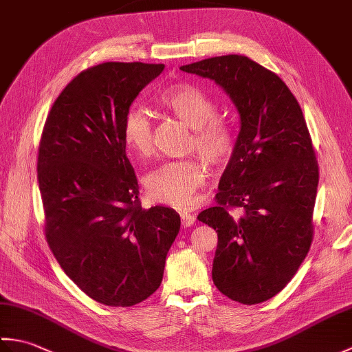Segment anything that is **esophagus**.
Listing matches in <instances>:
<instances>
[{"label": "esophagus", "instance_id": "1", "mask_svg": "<svg viewBox=\"0 0 352 352\" xmlns=\"http://www.w3.org/2000/svg\"><path fill=\"white\" fill-rule=\"evenodd\" d=\"M180 218H182L183 227H190V226H193V222H195V216L189 212H182Z\"/></svg>", "mask_w": 352, "mask_h": 352}]
</instances>
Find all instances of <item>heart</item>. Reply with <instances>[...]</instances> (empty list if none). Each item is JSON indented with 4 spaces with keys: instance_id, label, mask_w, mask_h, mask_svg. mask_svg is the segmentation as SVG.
I'll return each instance as SVG.
<instances>
[{
    "instance_id": "1",
    "label": "heart",
    "mask_w": 352,
    "mask_h": 352,
    "mask_svg": "<svg viewBox=\"0 0 352 352\" xmlns=\"http://www.w3.org/2000/svg\"><path fill=\"white\" fill-rule=\"evenodd\" d=\"M163 111L180 119L192 129L188 149L198 151L212 166L226 163L234 149L233 131L227 122L216 118V104L198 87L189 83L169 86L155 96ZM122 142L139 159L153 154V125L142 109L131 107L124 118ZM207 164L199 157L160 164L145 178L148 197L155 203L175 208H188L206 183Z\"/></svg>"
}]
</instances>
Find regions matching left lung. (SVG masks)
I'll use <instances>...</instances> for the list:
<instances>
[{
    "mask_svg": "<svg viewBox=\"0 0 352 352\" xmlns=\"http://www.w3.org/2000/svg\"><path fill=\"white\" fill-rule=\"evenodd\" d=\"M180 69L213 80L241 116L216 206L198 214L218 233L213 283L241 304L267 301L286 287L313 241L319 169L302 110L276 74L245 56Z\"/></svg>",
    "mask_w": 352,
    "mask_h": 352,
    "instance_id": "left-lung-1",
    "label": "left lung"
}]
</instances>
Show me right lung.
<instances>
[{
    "label": "right lung",
    "instance_id": "add662e5",
    "mask_svg": "<svg viewBox=\"0 0 352 352\" xmlns=\"http://www.w3.org/2000/svg\"><path fill=\"white\" fill-rule=\"evenodd\" d=\"M164 65L107 62L74 78L45 122L37 182L45 236L65 274L110 307H131L159 289L180 231L174 208H144L125 154L131 102Z\"/></svg>",
    "mask_w": 352,
    "mask_h": 352
}]
</instances>
